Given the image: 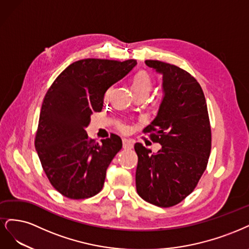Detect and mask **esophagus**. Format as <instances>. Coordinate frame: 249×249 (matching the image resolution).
Wrapping results in <instances>:
<instances>
[{
    "label": "esophagus",
    "instance_id": "esophagus-1",
    "mask_svg": "<svg viewBox=\"0 0 249 249\" xmlns=\"http://www.w3.org/2000/svg\"><path fill=\"white\" fill-rule=\"evenodd\" d=\"M123 148H124V149H127V150L132 149V148H133V142L130 141V140L124 139V140H123Z\"/></svg>",
    "mask_w": 249,
    "mask_h": 249
}]
</instances>
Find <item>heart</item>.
<instances>
[{
  "label": "heart",
  "instance_id": "b5f03b06",
  "mask_svg": "<svg viewBox=\"0 0 249 249\" xmlns=\"http://www.w3.org/2000/svg\"><path fill=\"white\" fill-rule=\"evenodd\" d=\"M153 87V82H152L151 76L145 71H140L133 76L131 83V90L135 96H148ZM110 89L107 91V95L109 94ZM118 128L122 132H127L129 130V127L125 123H119Z\"/></svg>",
  "mask_w": 249,
  "mask_h": 249
}]
</instances>
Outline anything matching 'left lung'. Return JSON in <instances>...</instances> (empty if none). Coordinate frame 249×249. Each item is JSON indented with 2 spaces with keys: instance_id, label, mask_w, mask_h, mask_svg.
I'll list each match as a JSON object with an SVG mask.
<instances>
[{
  "instance_id": "obj_1",
  "label": "left lung",
  "mask_w": 249,
  "mask_h": 249,
  "mask_svg": "<svg viewBox=\"0 0 249 249\" xmlns=\"http://www.w3.org/2000/svg\"><path fill=\"white\" fill-rule=\"evenodd\" d=\"M162 74L164 96L158 114L143 133L161 145L156 154L136 142V191L146 202L167 208L196 187L211 152V126L205 95L196 79L172 64L147 60Z\"/></svg>"
}]
</instances>
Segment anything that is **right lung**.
Returning <instances> with one entry per match:
<instances>
[{
  "instance_id": "add662e5",
  "label": "right lung",
  "mask_w": 249,
  "mask_h": 249,
  "mask_svg": "<svg viewBox=\"0 0 249 249\" xmlns=\"http://www.w3.org/2000/svg\"><path fill=\"white\" fill-rule=\"evenodd\" d=\"M135 65V60H79L62 71L47 90L35 148L46 177L62 196L83 199L102 189L107 168L122 149V140L110 134L99 143L85 129L94 111H101L108 88Z\"/></svg>"
}]
</instances>
